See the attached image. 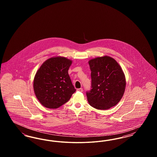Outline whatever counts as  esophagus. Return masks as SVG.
Returning <instances> with one entry per match:
<instances>
[{"label": "esophagus", "mask_w": 157, "mask_h": 157, "mask_svg": "<svg viewBox=\"0 0 157 157\" xmlns=\"http://www.w3.org/2000/svg\"><path fill=\"white\" fill-rule=\"evenodd\" d=\"M77 91H79V92H82V91H83V89H82V88H79V89H77Z\"/></svg>", "instance_id": "1"}]
</instances>
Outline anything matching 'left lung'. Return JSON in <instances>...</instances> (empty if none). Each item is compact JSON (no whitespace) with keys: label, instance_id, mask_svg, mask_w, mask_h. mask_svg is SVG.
Listing matches in <instances>:
<instances>
[{"label":"left lung","instance_id":"left-lung-1","mask_svg":"<svg viewBox=\"0 0 157 157\" xmlns=\"http://www.w3.org/2000/svg\"><path fill=\"white\" fill-rule=\"evenodd\" d=\"M92 89L86 92L90 105L100 110L115 106L123 97L126 79L118 63L109 56L89 60Z\"/></svg>","mask_w":157,"mask_h":157}]
</instances>
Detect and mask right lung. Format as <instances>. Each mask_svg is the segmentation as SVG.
Returning <instances> with one entry per match:
<instances>
[{"label":"right lung","mask_w":157,"mask_h":157,"mask_svg":"<svg viewBox=\"0 0 157 157\" xmlns=\"http://www.w3.org/2000/svg\"><path fill=\"white\" fill-rule=\"evenodd\" d=\"M72 60L63 56L49 58L37 70L33 90L45 108L56 109L65 104L76 91L68 74Z\"/></svg>","instance_id":"right-lung-1"}]
</instances>
